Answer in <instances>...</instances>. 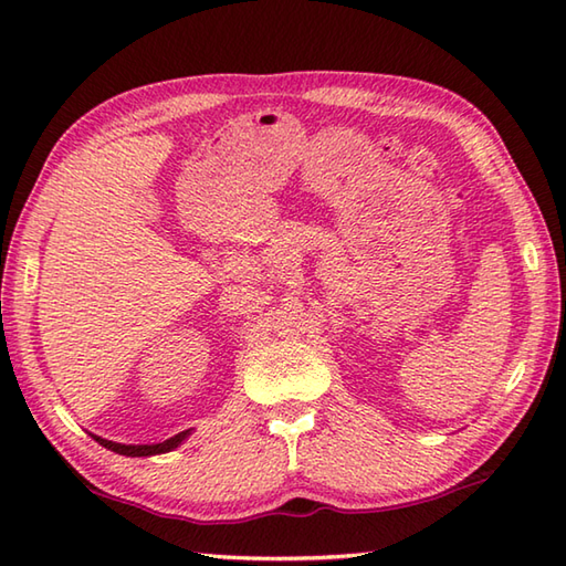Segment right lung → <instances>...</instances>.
<instances>
[{"mask_svg":"<svg viewBox=\"0 0 566 566\" xmlns=\"http://www.w3.org/2000/svg\"><path fill=\"white\" fill-rule=\"evenodd\" d=\"M189 430H182L177 432L175 438L165 440V442H158V444H122V442H112V440H104V438H97L92 436L94 440H97L102 448H109L112 452H118V454H126V457H150V454H163V452H170L175 450L177 444H182V440H187Z\"/></svg>","mask_w":566,"mask_h":566,"instance_id":"obj_1","label":"right lung"}]
</instances>
